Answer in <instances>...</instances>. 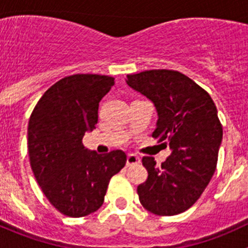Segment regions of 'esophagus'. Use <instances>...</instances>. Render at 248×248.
Listing matches in <instances>:
<instances>
[{"mask_svg":"<svg viewBox=\"0 0 248 248\" xmlns=\"http://www.w3.org/2000/svg\"><path fill=\"white\" fill-rule=\"evenodd\" d=\"M140 163V158L137 155L134 154H129L128 156H127V166L131 167V166H136V164H139Z\"/></svg>","mask_w":248,"mask_h":248,"instance_id":"esophagus-1","label":"esophagus"}]
</instances>
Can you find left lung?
Masks as SVG:
<instances>
[{
    "instance_id": "1",
    "label": "left lung",
    "mask_w": 248,
    "mask_h": 248,
    "mask_svg": "<svg viewBox=\"0 0 248 248\" xmlns=\"http://www.w3.org/2000/svg\"><path fill=\"white\" fill-rule=\"evenodd\" d=\"M126 82L155 104L158 120L152 137L171 150L159 167L154 157H142L149 175L137 188L140 204L158 216L181 214L198 201L216 170L223 136L216 106L177 71L140 72Z\"/></svg>"
}]
</instances>
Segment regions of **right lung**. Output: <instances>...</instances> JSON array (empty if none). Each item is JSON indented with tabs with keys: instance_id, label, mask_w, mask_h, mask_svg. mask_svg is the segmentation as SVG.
<instances>
[{
	"instance_id": "1",
	"label": "right lung",
	"mask_w": 248,
	"mask_h": 248,
	"mask_svg": "<svg viewBox=\"0 0 248 248\" xmlns=\"http://www.w3.org/2000/svg\"><path fill=\"white\" fill-rule=\"evenodd\" d=\"M114 78L74 74L55 82L34 107L29 121L30 164L50 204L68 217L97 211L104 202L110 179L124 167L122 150L104 155L82 144L96 128L99 102Z\"/></svg>"
}]
</instances>
